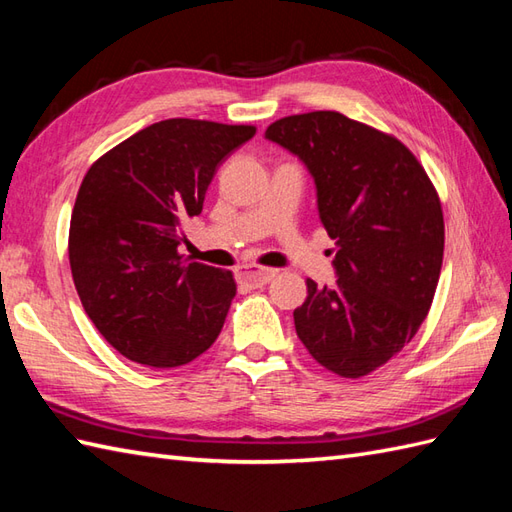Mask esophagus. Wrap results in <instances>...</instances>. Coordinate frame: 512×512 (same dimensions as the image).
<instances>
[{
  "mask_svg": "<svg viewBox=\"0 0 512 512\" xmlns=\"http://www.w3.org/2000/svg\"><path fill=\"white\" fill-rule=\"evenodd\" d=\"M277 275L273 268H259V266H242L237 270V281L239 284H246L250 288H262L270 279Z\"/></svg>",
  "mask_w": 512,
  "mask_h": 512,
  "instance_id": "1",
  "label": "esophagus"
}]
</instances>
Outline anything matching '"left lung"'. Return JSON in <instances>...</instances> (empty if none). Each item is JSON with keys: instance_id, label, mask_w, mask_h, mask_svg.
Instances as JSON below:
<instances>
[{"instance_id": "left-lung-1", "label": "left lung", "mask_w": 512, "mask_h": 512, "mask_svg": "<svg viewBox=\"0 0 512 512\" xmlns=\"http://www.w3.org/2000/svg\"><path fill=\"white\" fill-rule=\"evenodd\" d=\"M264 136L308 169L336 242V281H306L297 336L330 372L365 376L413 339L431 308L444 253L438 193L400 140L339 112L279 118Z\"/></svg>"}]
</instances>
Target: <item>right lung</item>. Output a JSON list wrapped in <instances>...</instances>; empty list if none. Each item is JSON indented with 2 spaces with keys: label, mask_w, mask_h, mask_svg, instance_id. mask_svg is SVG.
Returning <instances> with one entry per match:
<instances>
[{
  "label": "right lung",
  "mask_w": 512,
  "mask_h": 512,
  "mask_svg": "<svg viewBox=\"0 0 512 512\" xmlns=\"http://www.w3.org/2000/svg\"><path fill=\"white\" fill-rule=\"evenodd\" d=\"M250 125L169 118L140 129L85 173L70 220V268L92 323L140 365L204 354L235 297L231 270L182 259V222L200 215L217 167Z\"/></svg>",
  "instance_id": "1"
}]
</instances>
